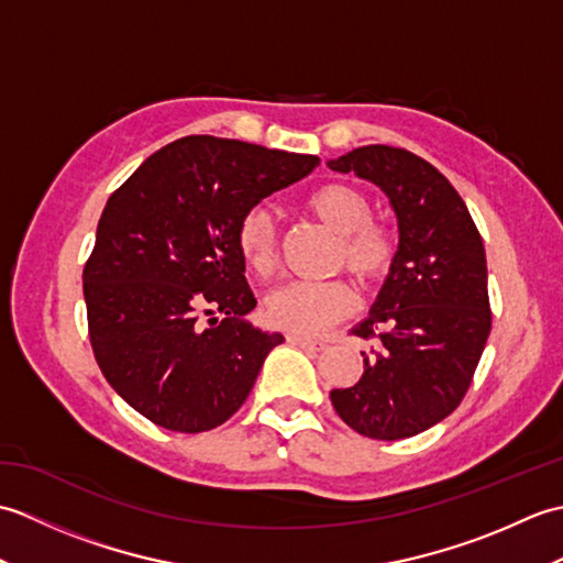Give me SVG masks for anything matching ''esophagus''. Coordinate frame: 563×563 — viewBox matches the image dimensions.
I'll use <instances>...</instances> for the list:
<instances>
[{
  "label": "esophagus",
  "mask_w": 563,
  "mask_h": 563,
  "mask_svg": "<svg viewBox=\"0 0 563 563\" xmlns=\"http://www.w3.org/2000/svg\"><path fill=\"white\" fill-rule=\"evenodd\" d=\"M288 341L292 345H300L305 351H324L327 343L324 341H317V339H305V336H288Z\"/></svg>",
  "instance_id": "obj_1"
}]
</instances>
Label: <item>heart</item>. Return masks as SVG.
I'll return each instance as SVG.
<instances>
[{
	"instance_id": "obj_1",
	"label": "heart",
	"mask_w": 563,
	"mask_h": 563,
	"mask_svg": "<svg viewBox=\"0 0 563 563\" xmlns=\"http://www.w3.org/2000/svg\"><path fill=\"white\" fill-rule=\"evenodd\" d=\"M307 210L319 222L339 234L336 263L345 266L363 288H373L391 271L397 256V236L382 220L373 218V200L357 186L324 184L305 200ZM236 249L246 266L256 275H268L278 258V232L263 208H251L236 222ZM355 297L343 280L307 283L292 280L268 292L263 314L271 327L292 336H314L333 321L353 312Z\"/></svg>"
}]
</instances>
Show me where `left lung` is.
Returning a JSON list of instances; mask_svg holds the SVG:
<instances>
[{"instance_id": "1", "label": "left lung", "mask_w": 563, "mask_h": 563, "mask_svg": "<svg viewBox=\"0 0 563 563\" xmlns=\"http://www.w3.org/2000/svg\"><path fill=\"white\" fill-rule=\"evenodd\" d=\"M329 166L379 186L399 222L391 271L351 331L377 349L331 404L365 438H411L457 409L492 333L482 234L448 178L409 150L367 145Z\"/></svg>"}]
</instances>
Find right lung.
<instances>
[{
	"label": "right lung",
	"instance_id": "right-lung-1",
	"mask_svg": "<svg viewBox=\"0 0 563 563\" xmlns=\"http://www.w3.org/2000/svg\"><path fill=\"white\" fill-rule=\"evenodd\" d=\"M314 166L312 154L188 135L106 202L84 266L89 339L109 385L152 423L202 433L246 401L283 336L244 321L256 297L236 222Z\"/></svg>",
	"mask_w": 563,
	"mask_h": 563
}]
</instances>
